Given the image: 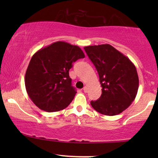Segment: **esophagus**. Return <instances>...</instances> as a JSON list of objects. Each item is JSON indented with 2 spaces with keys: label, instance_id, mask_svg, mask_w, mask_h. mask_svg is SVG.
I'll list each match as a JSON object with an SVG mask.
<instances>
[{
  "label": "esophagus",
  "instance_id": "esophagus-1",
  "mask_svg": "<svg viewBox=\"0 0 158 158\" xmlns=\"http://www.w3.org/2000/svg\"><path fill=\"white\" fill-rule=\"evenodd\" d=\"M83 91H84L85 93H87V92H88V88H87L86 86H85L84 88H83Z\"/></svg>",
  "mask_w": 158,
  "mask_h": 158
}]
</instances>
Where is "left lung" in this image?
Instances as JSON below:
<instances>
[{"label": "left lung", "mask_w": 158, "mask_h": 158, "mask_svg": "<svg viewBox=\"0 0 158 158\" xmlns=\"http://www.w3.org/2000/svg\"><path fill=\"white\" fill-rule=\"evenodd\" d=\"M97 69L102 95L90 105L99 113L114 116L122 113L135 100L139 78L135 64L110 44L84 48Z\"/></svg>", "instance_id": "8db88e82"}]
</instances>
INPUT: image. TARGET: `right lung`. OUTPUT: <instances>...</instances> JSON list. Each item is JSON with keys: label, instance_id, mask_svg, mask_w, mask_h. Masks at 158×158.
Returning <instances> with one entry per match:
<instances>
[{"label": "right lung", "instance_id": "1", "mask_svg": "<svg viewBox=\"0 0 158 158\" xmlns=\"http://www.w3.org/2000/svg\"><path fill=\"white\" fill-rule=\"evenodd\" d=\"M84 57L80 48L64 41L52 43L32 56L24 81L27 94L38 108L55 112L70 105L77 91L69 70L73 62Z\"/></svg>", "mask_w": 158, "mask_h": 158}]
</instances>
